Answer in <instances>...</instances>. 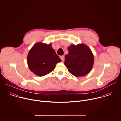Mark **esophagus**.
Wrapping results in <instances>:
<instances>
[{
	"instance_id": "1",
	"label": "esophagus",
	"mask_w": 121,
	"mask_h": 121,
	"mask_svg": "<svg viewBox=\"0 0 121 121\" xmlns=\"http://www.w3.org/2000/svg\"><path fill=\"white\" fill-rule=\"evenodd\" d=\"M60 58L62 60V62H64V60H65V57L64 56H60Z\"/></svg>"
}]
</instances>
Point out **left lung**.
<instances>
[{
    "label": "left lung",
    "instance_id": "obj_1",
    "mask_svg": "<svg viewBox=\"0 0 121 121\" xmlns=\"http://www.w3.org/2000/svg\"><path fill=\"white\" fill-rule=\"evenodd\" d=\"M68 54L65 56L64 64L68 71L75 77H82L91 70L94 56L91 51L85 44H71L68 48Z\"/></svg>",
    "mask_w": 121,
    "mask_h": 121
}]
</instances>
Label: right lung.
Wrapping results in <instances>:
<instances>
[{"instance_id":"obj_1","label":"right lung","mask_w":121,"mask_h":121,"mask_svg":"<svg viewBox=\"0 0 121 121\" xmlns=\"http://www.w3.org/2000/svg\"><path fill=\"white\" fill-rule=\"evenodd\" d=\"M61 62V59L52 47L51 43H36L30 49L27 56L30 69L40 77L53 71L56 64Z\"/></svg>"}]
</instances>
